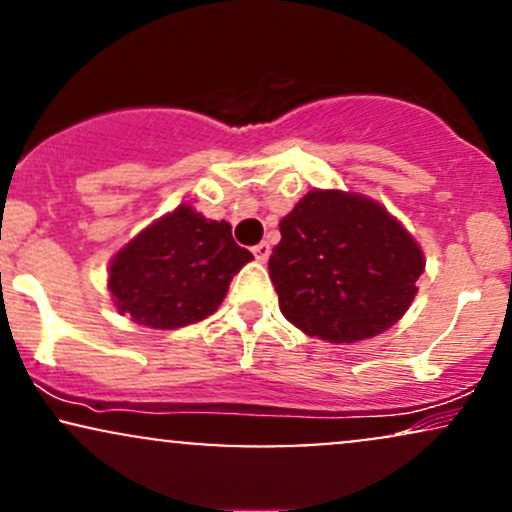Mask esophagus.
I'll return each mask as SVG.
<instances>
[{"label":"esophagus","mask_w":512,"mask_h":512,"mask_svg":"<svg viewBox=\"0 0 512 512\" xmlns=\"http://www.w3.org/2000/svg\"><path fill=\"white\" fill-rule=\"evenodd\" d=\"M269 252H272V248H269L267 240H262V243H257L255 248H252V255H255L257 262H267L269 260Z\"/></svg>","instance_id":"esophagus-1"}]
</instances>
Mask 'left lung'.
<instances>
[{
    "mask_svg": "<svg viewBox=\"0 0 512 512\" xmlns=\"http://www.w3.org/2000/svg\"><path fill=\"white\" fill-rule=\"evenodd\" d=\"M279 231L269 276L281 313L310 337L332 344L375 337L414 301L424 255L373 199L308 192Z\"/></svg>",
    "mask_w": 512,
    "mask_h": 512,
    "instance_id": "8db88e82",
    "label": "left lung"
}]
</instances>
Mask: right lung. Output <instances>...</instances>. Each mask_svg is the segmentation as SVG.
<instances>
[{"label": "right lung", "instance_id": "obj_1", "mask_svg": "<svg viewBox=\"0 0 512 512\" xmlns=\"http://www.w3.org/2000/svg\"><path fill=\"white\" fill-rule=\"evenodd\" d=\"M252 252L231 223L209 221L182 204L151 223L110 264L108 289L120 313L154 330H175L219 308L228 284Z\"/></svg>", "mask_w": 512, "mask_h": 512}]
</instances>
